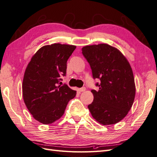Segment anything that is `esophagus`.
Masks as SVG:
<instances>
[{"label":"esophagus","instance_id":"34e87169","mask_svg":"<svg viewBox=\"0 0 157 157\" xmlns=\"http://www.w3.org/2000/svg\"><path fill=\"white\" fill-rule=\"evenodd\" d=\"M85 90H86V88H85V87H82L81 88H79V91L80 92H84Z\"/></svg>","mask_w":157,"mask_h":157}]
</instances>
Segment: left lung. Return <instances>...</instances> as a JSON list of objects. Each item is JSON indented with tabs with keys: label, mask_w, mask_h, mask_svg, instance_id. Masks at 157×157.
<instances>
[{
	"label": "left lung",
	"mask_w": 157,
	"mask_h": 157,
	"mask_svg": "<svg viewBox=\"0 0 157 157\" xmlns=\"http://www.w3.org/2000/svg\"><path fill=\"white\" fill-rule=\"evenodd\" d=\"M82 53L99 78L98 91L92 90L93 102L88 107L94 118L103 125L115 124L123 119L134 101L136 86L131 66L126 57L107 44L85 46Z\"/></svg>",
	"instance_id": "obj_1"
}]
</instances>
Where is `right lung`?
Masks as SVG:
<instances>
[{
	"label": "right lung",
	"mask_w": 157,
	"mask_h": 157,
	"mask_svg": "<svg viewBox=\"0 0 157 157\" xmlns=\"http://www.w3.org/2000/svg\"><path fill=\"white\" fill-rule=\"evenodd\" d=\"M75 48L76 46L59 43L44 46L27 66L22 84L23 100L33 118L42 124L59 119L76 96L77 92L67 84L59 85Z\"/></svg>",
	"instance_id": "obj_1"
}]
</instances>
